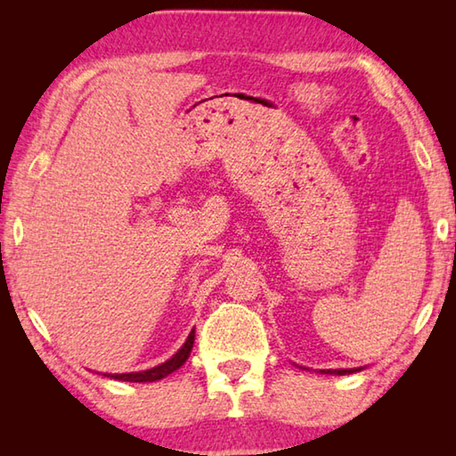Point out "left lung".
<instances>
[{"mask_svg": "<svg viewBox=\"0 0 456 456\" xmlns=\"http://www.w3.org/2000/svg\"><path fill=\"white\" fill-rule=\"evenodd\" d=\"M307 370V368H305ZM364 368H346V370H320L322 374H352V372H360Z\"/></svg>", "mask_w": 456, "mask_h": 456, "instance_id": "left-lung-1", "label": "left lung"}]
</instances>
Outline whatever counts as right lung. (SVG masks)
<instances>
[{
    "label": "right lung",
    "instance_id": "1",
    "mask_svg": "<svg viewBox=\"0 0 456 456\" xmlns=\"http://www.w3.org/2000/svg\"><path fill=\"white\" fill-rule=\"evenodd\" d=\"M192 342H195V330H191L187 342L181 346V350L175 354L171 360L163 362V364L154 366L151 370H144V372H128V374H104L108 378H114V380H126V382H157L163 380L165 376L173 374L175 370H179L184 362H187L189 354L192 350Z\"/></svg>",
    "mask_w": 456,
    "mask_h": 456
}]
</instances>
